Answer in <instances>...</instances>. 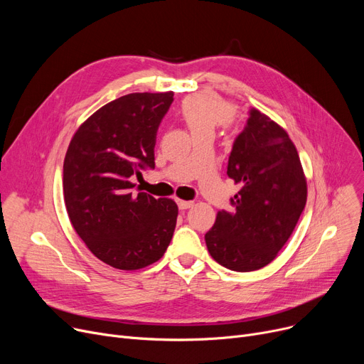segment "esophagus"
<instances>
[{
    "label": "esophagus",
    "mask_w": 364,
    "mask_h": 364,
    "mask_svg": "<svg viewBox=\"0 0 364 364\" xmlns=\"http://www.w3.org/2000/svg\"><path fill=\"white\" fill-rule=\"evenodd\" d=\"M177 203H178V208L181 209V211H186V209L193 206L192 200H177Z\"/></svg>",
    "instance_id": "34e87169"
}]
</instances>
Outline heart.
Instances as JSON below:
<instances>
[{
  "label": "heart",
  "mask_w": 364,
  "mask_h": 364,
  "mask_svg": "<svg viewBox=\"0 0 364 364\" xmlns=\"http://www.w3.org/2000/svg\"><path fill=\"white\" fill-rule=\"evenodd\" d=\"M233 113L235 106L213 92L188 95L180 106V118L193 137L202 132L213 134L217 127L230 124Z\"/></svg>",
  "instance_id": "obj_1"
}]
</instances>
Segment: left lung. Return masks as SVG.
<instances>
[{"label":"left lung","instance_id":"obj_1","mask_svg":"<svg viewBox=\"0 0 364 364\" xmlns=\"http://www.w3.org/2000/svg\"><path fill=\"white\" fill-rule=\"evenodd\" d=\"M227 174L240 188L235 211H218L205 235L211 257L233 272L270 264L289 240L307 203V178L289 134L252 109L228 158Z\"/></svg>","mask_w":364,"mask_h":364}]
</instances>
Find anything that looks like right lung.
<instances>
[{"label":"right lung","mask_w":364,"mask_h":364,"mask_svg":"<svg viewBox=\"0 0 364 364\" xmlns=\"http://www.w3.org/2000/svg\"><path fill=\"white\" fill-rule=\"evenodd\" d=\"M174 92H131L95 110L76 129L63 162L68 217L88 250L118 270L161 259L174 235L178 206L132 193V176L155 168L158 127Z\"/></svg>","instance_id":"add662e5"}]
</instances>
